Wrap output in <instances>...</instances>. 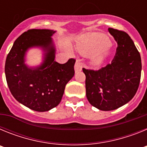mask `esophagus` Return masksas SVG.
Wrapping results in <instances>:
<instances>
[{"mask_svg":"<svg viewBox=\"0 0 147 147\" xmlns=\"http://www.w3.org/2000/svg\"><path fill=\"white\" fill-rule=\"evenodd\" d=\"M74 68H75V71H76V72L81 71L82 69V63L80 62V61L79 60V59H76V63H75Z\"/></svg>","mask_w":147,"mask_h":147,"instance_id":"obj_1","label":"esophagus"}]
</instances>
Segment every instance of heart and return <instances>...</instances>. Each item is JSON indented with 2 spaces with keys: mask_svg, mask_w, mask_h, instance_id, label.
<instances>
[{
  "mask_svg": "<svg viewBox=\"0 0 147 147\" xmlns=\"http://www.w3.org/2000/svg\"><path fill=\"white\" fill-rule=\"evenodd\" d=\"M110 40L107 36L98 33L84 35L79 40L77 50L83 56L92 55L94 64H101L108 55Z\"/></svg>",
  "mask_w": 147,
  "mask_h": 147,
  "instance_id": "heart-1",
  "label": "heart"
}]
</instances>
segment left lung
Instances as JSON below:
<instances>
[{"mask_svg": "<svg viewBox=\"0 0 147 147\" xmlns=\"http://www.w3.org/2000/svg\"><path fill=\"white\" fill-rule=\"evenodd\" d=\"M108 31L118 44L111 63L97 71L82 68L88 102L104 111L129 102L137 92L141 74V56L130 37L113 28Z\"/></svg>", "mask_w": 147, "mask_h": 147, "instance_id": "left-lung-1", "label": "left lung"}]
</instances>
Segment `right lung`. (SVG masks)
I'll return each instance as SVG.
<instances>
[{"mask_svg": "<svg viewBox=\"0 0 147 147\" xmlns=\"http://www.w3.org/2000/svg\"><path fill=\"white\" fill-rule=\"evenodd\" d=\"M56 31L30 29L13 44L5 64V74L10 92L15 99L37 112L57 107L61 102L65 85L74 76V59L65 64L54 60L55 47L51 37ZM33 47L44 51L42 64L29 68L25 64V53Z\"/></svg>", "mask_w": 147, "mask_h": 147, "instance_id": "right-lung-1", "label": "right lung"}]
</instances>
